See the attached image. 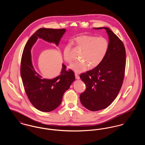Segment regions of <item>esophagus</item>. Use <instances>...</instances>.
<instances>
[{"instance_id": "obj_1", "label": "esophagus", "mask_w": 145, "mask_h": 145, "mask_svg": "<svg viewBox=\"0 0 145 145\" xmlns=\"http://www.w3.org/2000/svg\"><path fill=\"white\" fill-rule=\"evenodd\" d=\"M75 76H76V79H80V77H79V76L77 74V73H75Z\"/></svg>"}]
</instances>
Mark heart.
Wrapping results in <instances>:
<instances>
[{
    "mask_svg": "<svg viewBox=\"0 0 145 145\" xmlns=\"http://www.w3.org/2000/svg\"><path fill=\"white\" fill-rule=\"evenodd\" d=\"M75 40L78 47L83 50L80 56L82 60L71 65L69 66L71 69L80 73L88 70L90 66L96 67L103 61L109 47L107 39L103 36L82 35L76 37ZM63 58L69 63L73 61L69 46L64 48Z\"/></svg>",
    "mask_w": 145,
    "mask_h": 145,
    "instance_id": "1",
    "label": "heart"
}]
</instances>
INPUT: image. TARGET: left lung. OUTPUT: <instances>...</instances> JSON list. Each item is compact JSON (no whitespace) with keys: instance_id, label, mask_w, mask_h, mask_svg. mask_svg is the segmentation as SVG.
Returning <instances> with one entry per match:
<instances>
[{"instance_id":"1","label":"left lung","mask_w":145,"mask_h":145,"mask_svg":"<svg viewBox=\"0 0 145 145\" xmlns=\"http://www.w3.org/2000/svg\"><path fill=\"white\" fill-rule=\"evenodd\" d=\"M94 29L106 30L109 47L100 65L80 75L86 87L80 100L86 109L96 111L105 109L116 98L124 79L126 55L123 42L109 28Z\"/></svg>"}]
</instances>
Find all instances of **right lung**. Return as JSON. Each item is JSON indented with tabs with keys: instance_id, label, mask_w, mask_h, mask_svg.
<instances>
[{
	"instance_id": "obj_1",
	"label": "right lung",
	"mask_w": 145,
	"mask_h": 145,
	"mask_svg": "<svg viewBox=\"0 0 145 145\" xmlns=\"http://www.w3.org/2000/svg\"><path fill=\"white\" fill-rule=\"evenodd\" d=\"M65 32V29H39L29 39L22 56L21 76L24 90L31 103L43 112L54 110L60 105L64 93L74 81L75 75L72 70L66 71L62 63L59 76L53 79L43 78L35 70L31 49L38 38L57 46Z\"/></svg>"
}]
</instances>
